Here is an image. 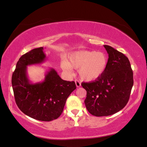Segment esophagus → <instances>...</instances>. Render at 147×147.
I'll list each match as a JSON object with an SVG mask.
<instances>
[{
    "label": "esophagus",
    "mask_w": 147,
    "mask_h": 147,
    "mask_svg": "<svg viewBox=\"0 0 147 147\" xmlns=\"http://www.w3.org/2000/svg\"><path fill=\"white\" fill-rule=\"evenodd\" d=\"M75 83H76V87H78H78H80V86H81V83L79 82L78 80H75Z\"/></svg>",
    "instance_id": "1"
}]
</instances>
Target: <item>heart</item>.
Segmentation results:
<instances>
[{"label":"heart","mask_w":147,"mask_h":147,"mask_svg":"<svg viewBox=\"0 0 147 147\" xmlns=\"http://www.w3.org/2000/svg\"><path fill=\"white\" fill-rule=\"evenodd\" d=\"M108 62V57L104 52L80 51L71 54L68 62L64 61L62 62V67L69 71L72 68H80L81 78L86 82H92L102 75Z\"/></svg>","instance_id":"heart-1"}]
</instances>
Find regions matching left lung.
<instances>
[{"label":"left lung","mask_w":147,"mask_h":147,"mask_svg":"<svg viewBox=\"0 0 147 147\" xmlns=\"http://www.w3.org/2000/svg\"><path fill=\"white\" fill-rule=\"evenodd\" d=\"M107 67L93 82L82 83L86 91L87 110L97 117L112 115L123 109L129 100L133 85V73L128 58L109 45Z\"/></svg>","instance_id":"8db88e82"}]
</instances>
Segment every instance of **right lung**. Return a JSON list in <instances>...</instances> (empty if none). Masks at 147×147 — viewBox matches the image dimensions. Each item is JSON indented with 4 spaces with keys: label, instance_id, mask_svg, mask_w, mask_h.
I'll return each instance as SVG.
<instances>
[{
    "label": "right lung",
    "instance_id": "add662e5",
    "mask_svg": "<svg viewBox=\"0 0 147 147\" xmlns=\"http://www.w3.org/2000/svg\"><path fill=\"white\" fill-rule=\"evenodd\" d=\"M43 50L34 49L21 56L12 73V86L16 103L24 114L36 120L51 121L61 115L67 97L76 86L74 82L62 80L53 68L47 72L42 82H30L27 66L45 61Z\"/></svg>",
    "mask_w": 147,
    "mask_h": 147
}]
</instances>
